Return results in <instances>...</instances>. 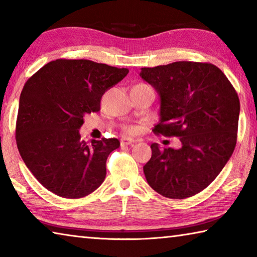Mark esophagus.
I'll return each mask as SVG.
<instances>
[{
	"mask_svg": "<svg viewBox=\"0 0 257 257\" xmlns=\"http://www.w3.org/2000/svg\"><path fill=\"white\" fill-rule=\"evenodd\" d=\"M135 143V139L133 138H122L121 139V146H127Z\"/></svg>",
	"mask_w": 257,
	"mask_h": 257,
	"instance_id": "1",
	"label": "esophagus"
}]
</instances>
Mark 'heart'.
<instances>
[{"label":"heart","mask_w":257,"mask_h":257,"mask_svg":"<svg viewBox=\"0 0 257 257\" xmlns=\"http://www.w3.org/2000/svg\"><path fill=\"white\" fill-rule=\"evenodd\" d=\"M141 85H143V84H141ZM125 132L132 133V132H134V128L133 127H125Z\"/></svg>","instance_id":"b5f03b06"}]
</instances>
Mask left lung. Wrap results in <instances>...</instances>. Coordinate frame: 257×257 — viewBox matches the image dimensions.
<instances>
[{
  "mask_svg": "<svg viewBox=\"0 0 257 257\" xmlns=\"http://www.w3.org/2000/svg\"><path fill=\"white\" fill-rule=\"evenodd\" d=\"M139 76L160 96V121L153 132L180 141L179 149L151 145L146 180L164 197L194 196L222 171L236 147L240 112L236 90L211 63L179 61L142 68Z\"/></svg>",
  "mask_w": 257,
  "mask_h": 257,
  "instance_id": "1",
  "label": "left lung"
}]
</instances>
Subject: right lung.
<instances>
[{"instance_id":"obj_1","label":"right lung","mask_w":257,"mask_h":257,"mask_svg":"<svg viewBox=\"0 0 257 257\" xmlns=\"http://www.w3.org/2000/svg\"><path fill=\"white\" fill-rule=\"evenodd\" d=\"M89 60L51 61L26 82L20 94L16 141L30 172L47 190L81 198L96 190L106 176L108 154L116 138L80 139L84 116L99 111L103 94L128 75Z\"/></svg>"}]
</instances>
